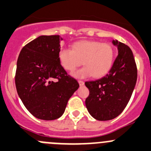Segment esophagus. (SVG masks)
Here are the masks:
<instances>
[{
  "mask_svg": "<svg viewBox=\"0 0 151 151\" xmlns=\"http://www.w3.org/2000/svg\"><path fill=\"white\" fill-rule=\"evenodd\" d=\"M78 84H79V85L80 86H83L84 84V82L83 81H81V80H78Z\"/></svg>",
  "mask_w": 151,
  "mask_h": 151,
  "instance_id": "esophagus-1",
  "label": "esophagus"
}]
</instances>
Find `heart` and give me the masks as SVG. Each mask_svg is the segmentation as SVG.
Returning <instances> with one entry per match:
<instances>
[{"label": "heart", "instance_id": "1", "mask_svg": "<svg viewBox=\"0 0 151 151\" xmlns=\"http://www.w3.org/2000/svg\"><path fill=\"white\" fill-rule=\"evenodd\" d=\"M61 66L67 71H73L81 64L82 68L76 70L73 76L76 78L93 76L99 78L107 74L113 66L115 50L109 43L96 41H80L72 45V50L61 48L58 52Z\"/></svg>", "mask_w": 151, "mask_h": 151}]
</instances>
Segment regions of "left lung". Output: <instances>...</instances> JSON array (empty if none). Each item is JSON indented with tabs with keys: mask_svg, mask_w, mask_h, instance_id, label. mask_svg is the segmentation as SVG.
Instances as JSON below:
<instances>
[{
	"mask_svg": "<svg viewBox=\"0 0 151 151\" xmlns=\"http://www.w3.org/2000/svg\"><path fill=\"white\" fill-rule=\"evenodd\" d=\"M113 44L118 47L119 53L109 73L100 79L85 82L90 91L86 107L99 121L113 119L121 114L130 101L137 80V67L132 50L116 40Z\"/></svg>",
	"mask_w": 151,
	"mask_h": 151,
	"instance_id": "left-lung-1",
	"label": "left lung"
}]
</instances>
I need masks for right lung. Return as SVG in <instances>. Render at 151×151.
Listing matches in <instances>:
<instances>
[{
  "label": "right lung",
  "instance_id": "add662e5",
  "mask_svg": "<svg viewBox=\"0 0 151 151\" xmlns=\"http://www.w3.org/2000/svg\"><path fill=\"white\" fill-rule=\"evenodd\" d=\"M60 40L59 35L38 37L23 47L17 61L18 94L29 112L39 119L61 117L79 87L60 63Z\"/></svg>",
  "mask_w": 151,
  "mask_h": 151
}]
</instances>
